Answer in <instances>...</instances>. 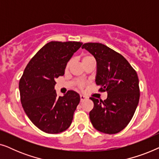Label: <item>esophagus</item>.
I'll return each mask as SVG.
<instances>
[{"label": "esophagus", "mask_w": 159, "mask_h": 159, "mask_svg": "<svg viewBox=\"0 0 159 159\" xmlns=\"http://www.w3.org/2000/svg\"><path fill=\"white\" fill-rule=\"evenodd\" d=\"M85 99H86V97L84 96V95H80V101H81V102L84 101Z\"/></svg>", "instance_id": "34e87169"}]
</instances>
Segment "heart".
<instances>
[{"instance_id":"b5f03b06","label":"heart","mask_w":159,"mask_h":159,"mask_svg":"<svg viewBox=\"0 0 159 159\" xmlns=\"http://www.w3.org/2000/svg\"><path fill=\"white\" fill-rule=\"evenodd\" d=\"M94 59L95 58L92 55H90V54H85V55H84L83 57H82V63H83V64H85L86 63L90 61L94 60ZM72 63H73V60L69 59L68 61L66 62V66H65V70L66 71L69 70V69L70 68V66H71V64H72ZM75 84H77V86L80 88H84V82L80 81V80H76Z\"/></svg>"}]
</instances>
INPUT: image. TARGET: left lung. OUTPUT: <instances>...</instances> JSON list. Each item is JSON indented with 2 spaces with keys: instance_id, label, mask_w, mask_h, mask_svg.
<instances>
[{
  "instance_id": "1",
  "label": "left lung",
  "mask_w": 159,
  "mask_h": 159,
  "mask_svg": "<svg viewBox=\"0 0 159 159\" xmlns=\"http://www.w3.org/2000/svg\"><path fill=\"white\" fill-rule=\"evenodd\" d=\"M97 61L96 84L100 92L108 93L104 101L90 98L94 106L90 111L93 127L106 134H116L127 127L135 112L140 99L136 71L120 53L98 43L82 46Z\"/></svg>"
}]
</instances>
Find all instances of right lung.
Returning a JSON list of instances; mask_svg holds the SVG:
<instances>
[{"instance_id":"1","label":"right lung","mask_w":159,"mask_h":159,"mask_svg":"<svg viewBox=\"0 0 159 159\" xmlns=\"http://www.w3.org/2000/svg\"><path fill=\"white\" fill-rule=\"evenodd\" d=\"M82 45L75 41L47 43L30 61L19 80L24 110L43 132L60 133L71 125L80 97L73 90L57 96L55 79L64 75L66 62Z\"/></svg>"}]
</instances>
